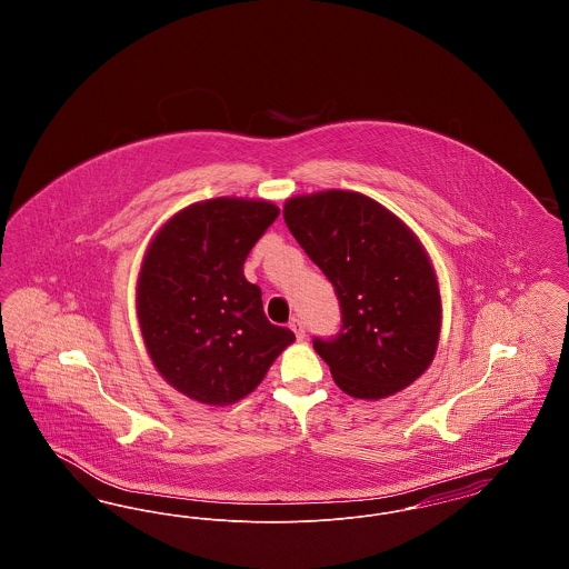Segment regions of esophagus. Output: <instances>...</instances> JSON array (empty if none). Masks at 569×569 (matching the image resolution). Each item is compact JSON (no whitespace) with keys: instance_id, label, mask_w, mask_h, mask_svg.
Listing matches in <instances>:
<instances>
[{"instance_id":"34e87169","label":"esophagus","mask_w":569,"mask_h":569,"mask_svg":"<svg viewBox=\"0 0 569 569\" xmlns=\"http://www.w3.org/2000/svg\"><path fill=\"white\" fill-rule=\"evenodd\" d=\"M290 328L295 330V335H297L298 341H302L305 339V326L297 318H292V322H290Z\"/></svg>"}]
</instances>
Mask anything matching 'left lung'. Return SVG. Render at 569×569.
I'll use <instances>...</instances> for the list:
<instances>
[{
    "mask_svg": "<svg viewBox=\"0 0 569 569\" xmlns=\"http://www.w3.org/2000/svg\"><path fill=\"white\" fill-rule=\"evenodd\" d=\"M283 219L341 305L335 339H313L335 383L353 399L401 392L433 362L441 297L431 258L406 223L358 191L286 200Z\"/></svg>",
    "mask_w": 569,
    "mask_h": 569,
    "instance_id": "8db88e82",
    "label": "left lung"
}]
</instances>
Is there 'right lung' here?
<instances>
[{
    "label": "right lung",
    "mask_w": 569,
    "mask_h": 569,
    "mask_svg": "<svg viewBox=\"0 0 569 569\" xmlns=\"http://www.w3.org/2000/svg\"><path fill=\"white\" fill-rule=\"evenodd\" d=\"M279 216L269 200L193 202L156 232L136 283V316L158 373L204 406H232L264 379L295 332L267 320L243 264Z\"/></svg>",
    "instance_id": "right-lung-1"
}]
</instances>
